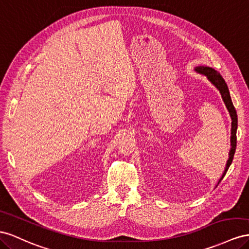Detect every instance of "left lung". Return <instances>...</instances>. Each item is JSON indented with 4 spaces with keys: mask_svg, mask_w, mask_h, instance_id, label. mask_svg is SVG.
<instances>
[{
    "mask_svg": "<svg viewBox=\"0 0 249 249\" xmlns=\"http://www.w3.org/2000/svg\"><path fill=\"white\" fill-rule=\"evenodd\" d=\"M197 72L201 73V74H204L207 76V78L211 80L212 84H213L214 86L217 87V89L220 91L221 95H222V98L224 100V103L226 105V108L231 114V149L230 151V158L227 160V163H226V167H225V171L222 175V177L220 178L219 182L221 180L223 179V177L225 176V174L228 170V167L231 164L232 162V159H233V155H234V152H236V146H237V126H238V117H237V112L236 109H234V107L232 105L231 102V98L230 95V91H228V87L225 83V80L223 79V77L221 76V74L219 72H217L214 69L210 68V67H204V66H200L197 67L196 69ZM218 182V184H219Z\"/></svg>",
    "mask_w": 249,
    "mask_h": 249,
    "instance_id": "obj_1",
    "label": "left lung"
}]
</instances>
